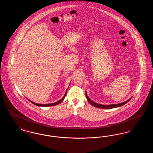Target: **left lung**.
Here are the masks:
<instances>
[{
	"instance_id": "obj_1",
	"label": "left lung",
	"mask_w": 153,
	"mask_h": 153,
	"mask_svg": "<svg viewBox=\"0 0 153 153\" xmlns=\"http://www.w3.org/2000/svg\"><path fill=\"white\" fill-rule=\"evenodd\" d=\"M85 96H86V97H87L88 101L91 104H92L93 106H94L95 107L99 108H102H102L103 109H112V108H114L121 107V106L124 105L126 103H127V102H129L131 100V98H132V97H131L128 100H126V101H125L124 102H123L118 103V104H109V105H102V104H98L97 102H95L94 101H92L91 99H90L88 97V96L86 91H85Z\"/></svg>"
}]
</instances>
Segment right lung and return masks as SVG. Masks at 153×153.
<instances>
[{
  "instance_id": "obj_1",
  "label": "right lung",
  "mask_w": 153,
  "mask_h": 153,
  "mask_svg": "<svg viewBox=\"0 0 153 153\" xmlns=\"http://www.w3.org/2000/svg\"><path fill=\"white\" fill-rule=\"evenodd\" d=\"M68 90V89H67ZM67 90L66 91L65 94V95L64 96H63V97L61 99V100H59V101L58 102H53V103H51V104H38V103H36V102H32V101H31V100H30L29 99H28L29 100L30 102H32L33 104H34V105H36V106H39V107H49V106H54V105H57L58 104H59L60 102H62L63 100H64V98H65V97L66 96V92H67Z\"/></svg>"
}]
</instances>
